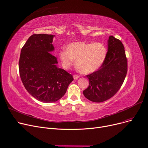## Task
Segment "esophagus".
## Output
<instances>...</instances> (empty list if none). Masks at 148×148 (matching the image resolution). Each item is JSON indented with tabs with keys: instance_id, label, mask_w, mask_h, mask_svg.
Returning a JSON list of instances; mask_svg holds the SVG:
<instances>
[{
	"instance_id": "esophagus-1",
	"label": "esophagus",
	"mask_w": 148,
	"mask_h": 148,
	"mask_svg": "<svg viewBox=\"0 0 148 148\" xmlns=\"http://www.w3.org/2000/svg\"><path fill=\"white\" fill-rule=\"evenodd\" d=\"M79 78V76L78 75H73V78L74 79H77L78 78Z\"/></svg>"
}]
</instances>
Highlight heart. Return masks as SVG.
<instances>
[{
	"label": "heart",
	"mask_w": 148,
	"mask_h": 148,
	"mask_svg": "<svg viewBox=\"0 0 148 148\" xmlns=\"http://www.w3.org/2000/svg\"><path fill=\"white\" fill-rule=\"evenodd\" d=\"M107 52L106 47L100 42L77 41L62 50L59 57L65 67H69L75 60L77 70L81 73L87 74L96 71L102 66Z\"/></svg>",
	"instance_id": "obj_1"
}]
</instances>
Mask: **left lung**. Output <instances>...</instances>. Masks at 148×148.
<instances>
[{"label":"left lung","instance_id":"8db88e82","mask_svg":"<svg viewBox=\"0 0 148 148\" xmlns=\"http://www.w3.org/2000/svg\"><path fill=\"white\" fill-rule=\"evenodd\" d=\"M127 70V58L122 41L110 36L108 52L103 64L97 71L86 76L89 86L83 91L84 96L95 102L110 99L122 86Z\"/></svg>","mask_w":148,"mask_h":148}]
</instances>
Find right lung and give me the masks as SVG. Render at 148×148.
<instances>
[{"label": "right lung", "instance_id": "add662e5", "mask_svg": "<svg viewBox=\"0 0 148 148\" xmlns=\"http://www.w3.org/2000/svg\"><path fill=\"white\" fill-rule=\"evenodd\" d=\"M54 35L35 34L21 50L18 69L24 87L32 96L42 102L57 101L65 95L73 76L56 64L51 52Z\"/></svg>", "mask_w": 148, "mask_h": 148}]
</instances>
